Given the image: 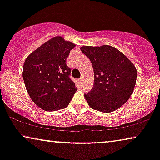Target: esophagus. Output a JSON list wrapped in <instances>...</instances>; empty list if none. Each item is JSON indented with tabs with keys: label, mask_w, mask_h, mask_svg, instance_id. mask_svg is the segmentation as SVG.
<instances>
[{
	"label": "esophagus",
	"mask_w": 160,
	"mask_h": 160,
	"mask_svg": "<svg viewBox=\"0 0 160 160\" xmlns=\"http://www.w3.org/2000/svg\"><path fill=\"white\" fill-rule=\"evenodd\" d=\"M78 81H79L80 83H82V82H83V78L81 77V78H79V79H78Z\"/></svg>",
	"instance_id": "esophagus-1"
}]
</instances>
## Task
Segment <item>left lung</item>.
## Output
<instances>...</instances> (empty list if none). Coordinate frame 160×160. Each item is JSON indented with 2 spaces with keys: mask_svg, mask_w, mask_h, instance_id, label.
Returning a JSON list of instances; mask_svg holds the SVG:
<instances>
[{
  "mask_svg": "<svg viewBox=\"0 0 160 160\" xmlns=\"http://www.w3.org/2000/svg\"><path fill=\"white\" fill-rule=\"evenodd\" d=\"M81 50L90 60L94 70V85L84 94L90 108L113 112L128 101L134 90L137 70L124 54L109 45L84 46Z\"/></svg>",
  "mask_w": 160,
  "mask_h": 160,
  "instance_id": "8db88e82",
  "label": "left lung"
}]
</instances>
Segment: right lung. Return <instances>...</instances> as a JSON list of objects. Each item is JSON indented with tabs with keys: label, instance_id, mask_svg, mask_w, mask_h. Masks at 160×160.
Returning a JSON list of instances; mask_svg holds the SVG:
<instances>
[{
	"label": "right lung",
	"instance_id": "add662e5",
	"mask_svg": "<svg viewBox=\"0 0 160 160\" xmlns=\"http://www.w3.org/2000/svg\"><path fill=\"white\" fill-rule=\"evenodd\" d=\"M75 43L62 36L54 37L29 54L23 65L22 77L32 101L43 110L66 108L77 87L69 78L66 59Z\"/></svg>",
	"mask_w": 160,
	"mask_h": 160
}]
</instances>
